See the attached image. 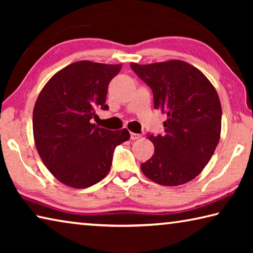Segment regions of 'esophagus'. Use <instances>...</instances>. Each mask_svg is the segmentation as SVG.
I'll return each instance as SVG.
<instances>
[{
    "label": "esophagus",
    "instance_id": "34e87169",
    "mask_svg": "<svg viewBox=\"0 0 253 253\" xmlns=\"http://www.w3.org/2000/svg\"><path fill=\"white\" fill-rule=\"evenodd\" d=\"M140 136L139 134H136V132H130V139H132V140H135V139H138V138H140Z\"/></svg>",
    "mask_w": 253,
    "mask_h": 253
}]
</instances>
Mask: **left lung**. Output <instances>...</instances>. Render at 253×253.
<instances>
[{
  "label": "left lung",
  "instance_id": "obj_1",
  "mask_svg": "<svg viewBox=\"0 0 253 253\" xmlns=\"http://www.w3.org/2000/svg\"><path fill=\"white\" fill-rule=\"evenodd\" d=\"M130 68L152 89L154 108L168 115L165 134L147 135L155 152L140 169L161 185L190 182L207 166L220 140L222 109L215 89L199 69L179 60L130 63Z\"/></svg>",
  "mask_w": 253,
  "mask_h": 253
}]
</instances>
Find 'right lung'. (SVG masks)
I'll list each match as a JSON object with an SVG mask.
<instances>
[{
  "label": "right lung",
  "instance_id": "obj_1",
  "mask_svg": "<svg viewBox=\"0 0 253 253\" xmlns=\"http://www.w3.org/2000/svg\"><path fill=\"white\" fill-rule=\"evenodd\" d=\"M122 65L78 61L57 72L42 89L33 109L38 153L60 182L84 188L108 174L114 151L129 131L92 124L96 110H108V84Z\"/></svg>",
  "mask_w": 253,
  "mask_h": 253
}]
</instances>
